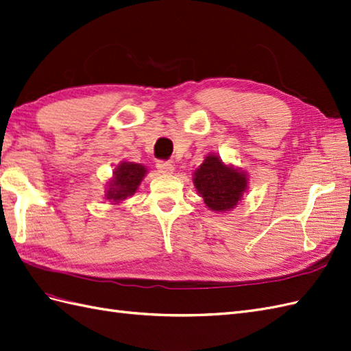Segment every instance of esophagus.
Here are the masks:
<instances>
[{"label": "esophagus", "instance_id": "esophagus-1", "mask_svg": "<svg viewBox=\"0 0 351 351\" xmlns=\"http://www.w3.org/2000/svg\"><path fill=\"white\" fill-rule=\"evenodd\" d=\"M157 169H158V172H160L161 175H172V173L175 172L173 165L166 163V161H158V163H157Z\"/></svg>", "mask_w": 351, "mask_h": 351}]
</instances>
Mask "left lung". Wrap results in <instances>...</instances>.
I'll return each instance as SVG.
<instances>
[{
    "label": "left lung",
    "mask_w": 351,
    "mask_h": 351,
    "mask_svg": "<svg viewBox=\"0 0 351 351\" xmlns=\"http://www.w3.org/2000/svg\"><path fill=\"white\" fill-rule=\"evenodd\" d=\"M193 184L212 212L228 213L243 200L249 190V175L210 152L193 172Z\"/></svg>",
    "instance_id": "1"
}]
</instances>
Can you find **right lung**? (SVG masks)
I'll use <instances>...</instances> for the list:
<instances>
[{"label":"right lung","instance_id":"1","mask_svg":"<svg viewBox=\"0 0 351 351\" xmlns=\"http://www.w3.org/2000/svg\"><path fill=\"white\" fill-rule=\"evenodd\" d=\"M148 169L141 163L123 160L112 170L105 185V200L112 206H120L139 190Z\"/></svg>","mask_w":351,"mask_h":351}]
</instances>
